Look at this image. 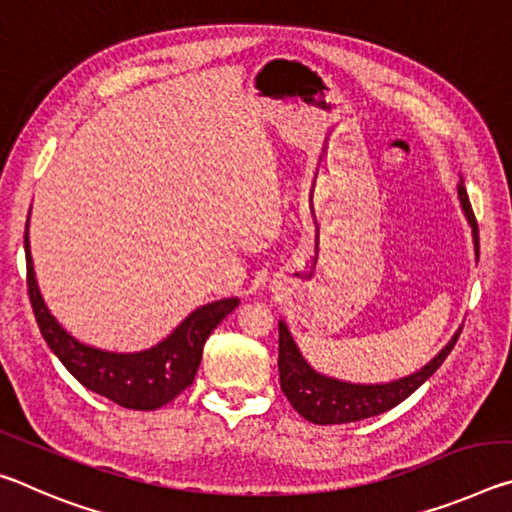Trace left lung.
<instances>
[{
	"mask_svg": "<svg viewBox=\"0 0 512 512\" xmlns=\"http://www.w3.org/2000/svg\"><path fill=\"white\" fill-rule=\"evenodd\" d=\"M458 198H461L463 212L472 225L474 250L476 257H479V225H476L463 178L461 183H458ZM458 336H461V329H458L452 336V341H449L427 366L413 372L409 377L391 381V384H350V381L320 375V372L311 368L309 363L302 359V354L296 341H293L287 325L280 320L277 368H280L282 393L287 395V400L302 418L314 424H345L366 420L372 418V415L393 409V406L404 402L411 393L418 391L424 381L443 366V361L447 359V354L452 352Z\"/></svg>",
	"mask_w": 512,
	"mask_h": 512,
	"instance_id": "left-lung-1",
	"label": "left lung"
}]
</instances>
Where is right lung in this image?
Instances as JSON below:
<instances>
[{"label":"right lung","mask_w":512,"mask_h":512,"mask_svg":"<svg viewBox=\"0 0 512 512\" xmlns=\"http://www.w3.org/2000/svg\"><path fill=\"white\" fill-rule=\"evenodd\" d=\"M24 253H27L29 300L42 339L74 379L124 409L155 411L192 386L196 370L201 366L205 341L210 339L214 327L239 305V298H225L198 307L151 350L133 354L97 350L69 336L49 314L33 273L29 232H24Z\"/></svg>","instance_id":"obj_1"}]
</instances>
